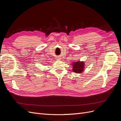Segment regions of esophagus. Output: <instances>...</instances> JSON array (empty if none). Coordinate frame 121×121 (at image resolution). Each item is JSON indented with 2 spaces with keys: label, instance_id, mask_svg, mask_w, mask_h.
I'll list each match as a JSON object with an SVG mask.
<instances>
[{
  "label": "esophagus",
  "instance_id": "obj_1",
  "mask_svg": "<svg viewBox=\"0 0 121 121\" xmlns=\"http://www.w3.org/2000/svg\"><path fill=\"white\" fill-rule=\"evenodd\" d=\"M56 59L57 60H60V57H56Z\"/></svg>",
  "mask_w": 121,
  "mask_h": 121
}]
</instances>
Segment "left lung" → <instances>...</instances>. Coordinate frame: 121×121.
Listing matches in <instances>:
<instances>
[{
    "label": "left lung",
    "instance_id": "obj_1",
    "mask_svg": "<svg viewBox=\"0 0 121 121\" xmlns=\"http://www.w3.org/2000/svg\"><path fill=\"white\" fill-rule=\"evenodd\" d=\"M84 63L80 61H76L73 63V71L74 72L79 73L83 72L84 68Z\"/></svg>",
    "mask_w": 121,
    "mask_h": 121
}]
</instances>
